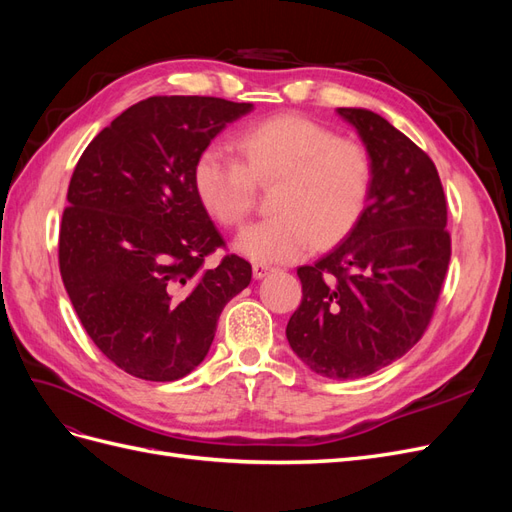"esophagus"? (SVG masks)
<instances>
[{
  "label": "esophagus",
  "instance_id": "1",
  "mask_svg": "<svg viewBox=\"0 0 512 512\" xmlns=\"http://www.w3.org/2000/svg\"><path fill=\"white\" fill-rule=\"evenodd\" d=\"M269 271H273V267L265 265V262H254V267H252V273H254V277H256V280H262V277H265V275H269Z\"/></svg>",
  "mask_w": 512,
  "mask_h": 512
}]
</instances>
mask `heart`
<instances>
[{
    "label": "heart",
    "instance_id": "1",
    "mask_svg": "<svg viewBox=\"0 0 512 512\" xmlns=\"http://www.w3.org/2000/svg\"><path fill=\"white\" fill-rule=\"evenodd\" d=\"M239 160L209 147L194 164V190L211 218L228 228L250 215L258 188H273L275 215L247 226L235 250L256 262H290L327 247L359 224L374 183V160L354 138L303 115H275L243 130Z\"/></svg>",
    "mask_w": 512,
    "mask_h": 512
}]
</instances>
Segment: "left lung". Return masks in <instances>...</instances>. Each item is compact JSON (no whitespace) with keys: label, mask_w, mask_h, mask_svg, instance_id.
I'll use <instances>...</instances> for the list:
<instances>
[{"label":"left lung","mask_w":512,"mask_h":512,"mask_svg":"<svg viewBox=\"0 0 512 512\" xmlns=\"http://www.w3.org/2000/svg\"><path fill=\"white\" fill-rule=\"evenodd\" d=\"M374 160L363 218L335 250L299 267L303 299L286 337L318 376L354 380L401 359L436 309L451 260L436 164L367 108H337Z\"/></svg>","instance_id":"8db88e82"}]
</instances>
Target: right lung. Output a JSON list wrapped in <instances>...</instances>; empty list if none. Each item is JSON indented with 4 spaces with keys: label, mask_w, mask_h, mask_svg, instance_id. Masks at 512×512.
<instances>
[{
    "label": "right lung",
    "mask_w": 512,
    "mask_h": 512,
    "mask_svg": "<svg viewBox=\"0 0 512 512\" xmlns=\"http://www.w3.org/2000/svg\"><path fill=\"white\" fill-rule=\"evenodd\" d=\"M250 102L153 96L123 111L76 164L59 271L87 335L126 374L170 382L203 363L224 305L252 265L205 258L224 239L194 190V164Z\"/></svg>",
    "instance_id": "obj_1"
}]
</instances>
